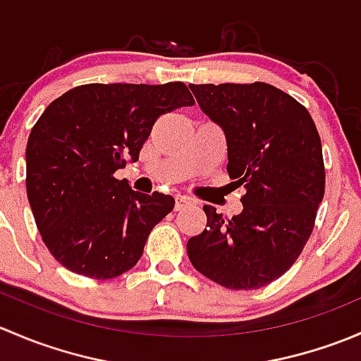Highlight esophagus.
<instances>
[{"label":"esophagus","instance_id":"esophagus-1","mask_svg":"<svg viewBox=\"0 0 361 361\" xmlns=\"http://www.w3.org/2000/svg\"><path fill=\"white\" fill-rule=\"evenodd\" d=\"M190 204H192V199L185 197V195H178V197L174 199V209L180 211V209H183V207L190 206Z\"/></svg>","mask_w":361,"mask_h":361}]
</instances>
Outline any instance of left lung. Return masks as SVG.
I'll return each instance as SVG.
<instances>
[{
  "instance_id": "8db88e82",
  "label": "left lung",
  "mask_w": 361,
  "mask_h": 361,
  "mask_svg": "<svg viewBox=\"0 0 361 361\" xmlns=\"http://www.w3.org/2000/svg\"><path fill=\"white\" fill-rule=\"evenodd\" d=\"M227 140V173L243 211L225 220L204 206L207 228L188 239L192 265L231 290L281 278L304 250L325 195L322 140L309 111L264 82L188 85Z\"/></svg>"
}]
</instances>
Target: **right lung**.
<instances>
[{
  "label": "right lung",
  "mask_w": 361,
  "mask_h": 361,
  "mask_svg": "<svg viewBox=\"0 0 361 361\" xmlns=\"http://www.w3.org/2000/svg\"><path fill=\"white\" fill-rule=\"evenodd\" d=\"M194 104L183 82L87 83L47 106L25 148V188L43 243L76 274L110 279L137 264L173 195L113 176L140 159L155 120Z\"/></svg>",
  "instance_id": "right-lung-1"
}]
</instances>
